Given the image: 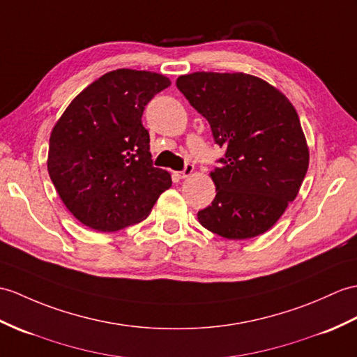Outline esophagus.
Listing matches in <instances>:
<instances>
[{"instance_id": "1", "label": "esophagus", "mask_w": 357, "mask_h": 357, "mask_svg": "<svg viewBox=\"0 0 357 357\" xmlns=\"http://www.w3.org/2000/svg\"><path fill=\"white\" fill-rule=\"evenodd\" d=\"M193 164H190V162H187L185 165H184V170L182 172H178V176L181 178V179H185V178H188L190 175H192L193 173Z\"/></svg>"}]
</instances>
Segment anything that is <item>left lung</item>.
I'll use <instances>...</instances> for the list:
<instances>
[{
  "label": "left lung",
  "instance_id": "left-lung-1",
  "mask_svg": "<svg viewBox=\"0 0 357 357\" xmlns=\"http://www.w3.org/2000/svg\"><path fill=\"white\" fill-rule=\"evenodd\" d=\"M176 86L210 123L225 147L211 178L216 197L197 213L201 225L231 240L273 227L296 197L309 167V149L292 103L278 89L243 73H193Z\"/></svg>",
  "mask_w": 357,
  "mask_h": 357
}]
</instances>
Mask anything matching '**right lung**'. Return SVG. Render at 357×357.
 <instances>
[{
  "mask_svg": "<svg viewBox=\"0 0 357 357\" xmlns=\"http://www.w3.org/2000/svg\"><path fill=\"white\" fill-rule=\"evenodd\" d=\"M170 86L162 74L115 70L93 82L53 128L48 173L66 208L84 225L112 233L149 216L170 173L153 167L143 126L146 105Z\"/></svg>",
  "mask_w": 357,
  "mask_h": 357,
  "instance_id": "add662e5",
  "label": "right lung"
}]
</instances>
